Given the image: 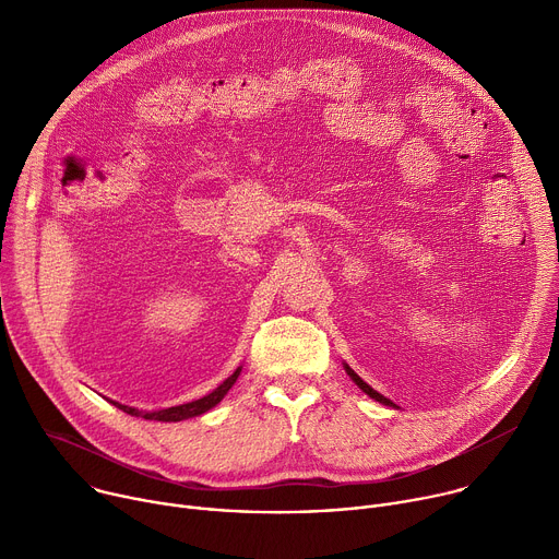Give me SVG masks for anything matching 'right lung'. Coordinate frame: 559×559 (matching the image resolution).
Wrapping results in <instances>:
<instances>
[{"label":"right lung","instance_id":"add662e5","mask_svg":"<svg viewBox=\"0 0 559 559\" xmlns=\"http://www.w3.org/2000/svg\"><path fill=\"white\" fill-rule=\"evenodd\" d=\"M238 373H241V367H238L218 389H214L212 393H207L205 397H201V401H194V403H188V405H179V407H170V409H164V412H154V414H147V418H156V420H164V423H181V420H190V418H197L205 412H210L212 407H216L223 395L229 391V386L236 382ZM123 412L128 414H134V409H128L123 405H119Z\"/></svg>","mask_w":559,"mask_h":559}]
</instances>
